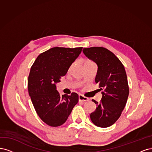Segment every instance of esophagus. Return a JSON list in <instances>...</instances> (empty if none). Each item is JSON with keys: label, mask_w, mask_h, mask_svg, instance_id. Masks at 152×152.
<instances>
[{"label": "esophagus", "mask_w": 152, "mask_h": 152, "mask_svg": "<svg viewBox=\"0 0 152 152\" xmlns=\"http://www.w3.org/2000/svg\"><path fill=\"white\" fill-rule=\"evenodd\" d=\"M78 99H79V101H82V102H86V101H88L89 99L88 98L83 96L82 95H79V96H78Z\"/></svg>", "instance_id": "esophagus-1"}]
</instances>
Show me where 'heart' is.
Wrapping results in <instances>:
<instances>
[{
    "label": "heart",
    "mask_w": 152,
    "mask_h": 152,
    "mask_svg": "<svg viewBox=\"0 0 152 152\" xmlns=\"http://www.w3.org/2000/svg\"><path fill=\"white\" fill-rule=\"evenodd\" d=\"M91 62H91V61H86V62H85V64H86V63H91ZM71 67H72V66H71V67H70V69H71Z\"/></svg>",
    "instance_id": "obj_1"
}]
</instances>
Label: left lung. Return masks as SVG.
<instances>
[{
    "label": "left lung",
    "mask_w": 152,
    "mask_h": 152,
    "mask_svg": "<svg viewBox=\"0 0 152 152\" xmlns=\"http://www.w3.org/2000/svg\"><path fill=\"white\" fill-rule=\"evenodd\" d=\"M83 53L98 66L95 83L102 90L100 103L90 114L95 126L107 128L114 124L124 109L129 95V86L123 64L113 53L104 47L85 48Z\"/></svg>",
    "instance_id": "left-lung-1"
}]
</instances>
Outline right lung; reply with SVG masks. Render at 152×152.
<instances>
[{"instance_id": "right-lung-1", "label": "right lung", "mask_w": 152, "mask_h": 152, "mask_svg": "<svg viewBox=\"0 0 152 152\" xmlns=\"http://www.w3.org/2000/svg\"><path fill=\"white\" fill-rule=\"evenodd\" d=\"M83 47H53L39 55L31 67L28 87L37 114L47 125L57 127L67 121L78 102V95L62 96L56 84L80 56Z\"/></svg>"}]
</instances>
